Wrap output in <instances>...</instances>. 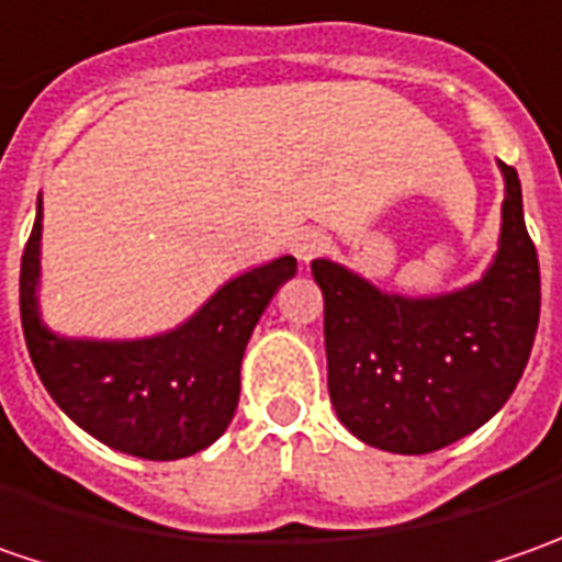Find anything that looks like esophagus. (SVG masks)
Returning <instances> with one entry per match:
<instances>
[{"label": "esophagus", "instance_id": "1", "mask_svg": "<svg viewBox=\"0 0 562 562\" xmlns=\"http://www.w3.org/2000/svg\"><path fill=\"white\" fill-rule=\"evenodd\" d=\"M328 247H331V237H328L325 231H315V227L303 231V234L293 240V252H296L303 262H310V259H315V256H322Z\"/></svg>", "mask_w": 562, "mask_h": 562}]
</instances>
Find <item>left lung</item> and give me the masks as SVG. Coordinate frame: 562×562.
<instances>
[{
	"instance_id": "obj_1",
	"label": "left lung",
	"mask_w": 562,
	"mask_h": 562,
	"mask_svg": "<svg viewBox=\"0 0 562 562\" xmlns=\"http://www.w3.org/2000/svg\"><path fill=\"white\" fill-rule=\"evenodd\" d=\"M507 178L501 249L487 274L431 300L391 296L315 259L325 293L328 394L359 441L391 453H431L472 435L516 391L538 315V249L522 218V187Z\"/></svg>"
}]
</instances>
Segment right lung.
<instances>
[{
	"instance_id": "add662e5",
	"label": "right lung",
	"mask_w": 562,
	"mask_h": 562,
	"mask_svg": "<svg viewBox=\"0 0 562 562\" xmlns=\"http://www.w3.org/2000/svg\"><path fill=\"white\" fill-rule=\"evenodd\" d=\"M40 212L21 256V328L49 397L97 441L140 460H181L227 428L240 397V359L274 291L296 274L281 256L205 303L178 331L149 340H65L36 313Z\"/></svg>"
}]
</instances>
